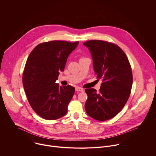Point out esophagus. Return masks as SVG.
Here are the masks:
<instances>
[{"label": "esophagus", "instance_id": "34e87169", "mask_svg": "<svg viewBox=\"0 0 156 156\" xmlns=\"http://www.w3.org/2000/svg\"><path fill=\"white\" fill-rule=\"evenodd\" d=\"M76 91H83V89L79 87H76Z\"/></svg>", "mask_w": 156, "mask_h": 156}]
</instances>
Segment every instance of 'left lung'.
I'll return each mask as SVG.
<instances>
[{"label": "left lung", "mask_w": 156, "mask_h": 156, "mask_svg": "<svg viewBox=\"0 0 156 156\" xmlns=\"http://www.w3.org/2000/svg\"><path fill=\"white\" fill-rule=\"evenodd\" d=\"M83 44L90 50L97 78L102 80L99 93L94 88L85 90V110L93 119L106 121L115 116L129 98L133 82L131 66L125 53L115 44L90 40Z\"/></svg>", "instance_id": "left-lung-1"}]
</instances>
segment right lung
I'll list each match as a JSON object with an SVG mask.
<instances>
[{
    "label": "right lung",
    "instance_id": "right-lung-1",
    "mask_svg": "<svg viewBox=\"0 0 156 156\" xmlns=\"http://www.w3.org/2000/svg\"><path fill=\"white\" fill-rule=\"evenodd\" d=\"M79 41H52L37 45L30 54L23 76L24 90L33 110L41 118L54 120L65 116L74 87L55 83L67 58Z\"/></svg>",
    "mask_w": 156,
    "mask_h": 156
}]
</instances>
